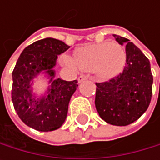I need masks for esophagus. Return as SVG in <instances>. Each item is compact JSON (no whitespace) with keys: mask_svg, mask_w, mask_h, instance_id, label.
<instances>
[{"mask_svg":"<svg viewBox=\"0 0 160 160\" xmlns=\"http://www.w3.org/2000/svg\"><path fill=\"white\" fill-rule=\"evenodd\" d=\"M88 79V76H86V75H80V76H78V82L79 83H81V82H83L84 80H87Z\"/></svg>","mask_w":160,"mask_h":160,"instance_id":"1","label":"esophagus"}]
</instances>
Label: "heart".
<instances>
[{
    "label": "heart",
    "instance_id": "obj_1",
    "mask_svg": "<svg viewBox=\"0 0 160 160\" xmlns=\"http://www.w3.org/2000/svg\"><path fill=\"white\" fill-rule=\"evenodd\" d=\"M127 61L124 48L116 43L88 44L74 51V59L64 55L62 62L71 68L92 71L99 80H109L121 73Z\"/></svg>",
    "mask_w": 160,
    "mask_h": 160
}]
</instances>
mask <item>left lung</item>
Masks as SVG:
<instances>
[{"label": "left lung", "instance_id": "8db88e82", "mask_svg": "<svg viewBox=\"0 0 160 160\" xmlns=\"http://www.w3.org/2000/svg\"><path fill=\"white\" fill-rule=\"evenodd\" d=\"M113 37L119 45L126 46V66L115 78L96 83L95 108L107 123L127 126L147 111L153 92V75L150 61L137 46L126 38Z\"/></svg>", "mask_w": 160, "mask_h": 160}]
</instances>
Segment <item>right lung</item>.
Masks as SVG:
<instances>
[{
	"instance_id": "obj_1",
	"label": "right lung",
	"mask_w": 160,
	"mask_h": 160,
	"mask_svg": "<svg viewBox=\"0 0 160 160\" xmlns=\"http://www.w3.org/2000/svg\"><path fill=\"white\" fill-rule=\"evenodd\" d=\"M69 47L54 38H45L27 47L21 53L12 72V102L21 120L28 127L50 132L65 122L68 103L75 92L77 80L55 78L58 55ZM38 77L48 81L43 94H37L33 86Z\"/></svg>"
}]
</instances>
